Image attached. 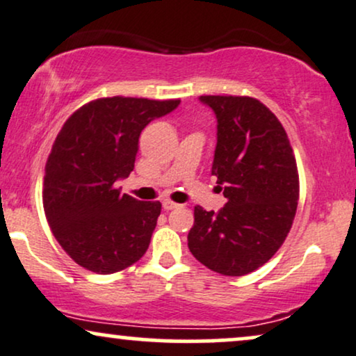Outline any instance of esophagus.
I'll return each instance as SVG.
<instances>
[{
  "instance_id": "34e87169",
  "label": "esophagus",
  "mask_w": 356,
  "mask_h": 356,
  "mask_svg": "<svg viewBox=\"0 0 356 356\" xmlns=\"http://www.w3.org/2000/svg\"><path fill=\"white\" fill-rule=\"evenodd\" d=\"M163 209H164L165 211L174 210V209H177V204H174V202H170V200H164V202H163Z\"/></svg>"
}]
</instances>
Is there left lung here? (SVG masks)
<instances>
[{"mask_svg": "<svg viewBox=\"0 0 356 356\" xmlns=\"http://www.w3.org/2000/svg\"><path fill=\"white\" fill-rule=\"evenodd\" d=\"M217 116L211 175L227 204L193 210L188 250L223 276H245L281 248L299 200V174L287 134L276 115L251 97L204 95Z\"/></svg>", "mask_w": 356, "mask_h": 356, "instance_id": "obj_1", "label": "left lung"}]
</instances>
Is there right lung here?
<instances>
[{
	"instance_id": "right-lung-1",
	"label": "right lung",
	"mask_w": 356,
	"mask_h": 356,
	"mask_svg": "<svg viewBox=\"0 0 356 356\" xmlns=\"http://www.w3.org/2000/svg\"><path fill=\"white\" fill-rule=\"evenodd\" d=\"M181 100L98 98L62 126L47 157L42 202L65 253L97 274L118 273L146 253L161 202L116 188L134 169L139 134Z\"/></svg>"
}]
</instances>
